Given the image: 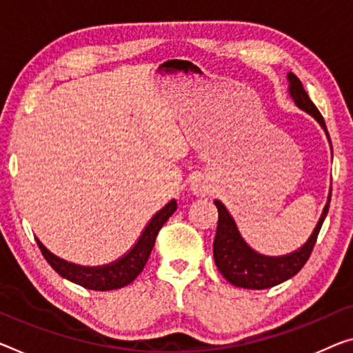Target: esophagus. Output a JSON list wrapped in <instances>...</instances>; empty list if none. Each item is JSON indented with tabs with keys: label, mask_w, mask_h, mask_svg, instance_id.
<instances>
[{
	"label": "esophagus",
	"mask_w": 353,
	"mask_h": 353,
	"mask_svg": "<svg viewBox=\"0 0 353 353\" xmlns=\"http://www.w3.org/2000/svg\"><path fill=\"white\" fill-rule=\"evenodd\" d=\"M194 191L197 194L202 192V186H200V184H194Z\"/></svg>",
	"instance_id": "esophagus-1"
}]
</instances>
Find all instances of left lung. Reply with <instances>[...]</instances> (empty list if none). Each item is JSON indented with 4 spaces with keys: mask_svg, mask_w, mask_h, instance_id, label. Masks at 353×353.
I'll use <instances>...</instances> for the list:
<instances>
[{
    "mask_svg": "<svg viewBox=\"0 0 353 353\" xmlns=\"http://www.w3.org/2000/svg\"><path fill=\"white\" fill-rule=\"evenodd\" d=\"M287 79H289V93L292 99L295 101V104L301 110L307 112L309 115L316 118L317 123L323 128L330 142V135L323 117L317 110V107L314 105V102L309 99L300 79L292 72L287 74ZM330 145H332V142H330ZM330 200H332V192L328 194V202L325 205L323 213L317 222L316 229H314L312 235L309 236V240L305 245L298 249V251L279 257L262 256V254L254 251L252 248H249L248 243L241 238L240 232H238V227L229 211L225 210L222 202L214 200L216 208H218V229H216V236L213 243V256L216 267H218L221 274L230 284L243 287V289L262 290L290 279L292 276H295L298 271L305 267L309 256H311L314 245L317 241L319 232H321L323 221L327 218Z\"/></svg>",
    "mask_w": 353,
    "mask_h": 353,
    "instance_id": "obj_1",
    "label": "left lung"
}]
</instances>
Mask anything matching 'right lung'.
Here are the masks:
<instances>
[{
	"label": "right lung",
	"mask_w": 353,
	"mask_h": 353,
	"mask_svg": "<svg viewBox=\"0 0 353 353\" xmlns=\"http://www.w3.org/2000/svg\"><path fill=\"white\" fill-rule=\"evenodd\" d=\"M176 202L170 200L164 208L159 210L140 235L139 241L132 246L131 251L124 254L121 259L115 262L102 265V267H80V265L66 262L48 251L42 243L36 238L37 246H39L42 256L46 257L48 265L57 271L59 276L69 279L70 283H75L90 290H113L121 289V287L131 284L137 276L142 273L143 267L148 262V257L156 243L162 225L165 224L167 219L175 213Z\"/></svg>",
	"instance_id": "add662e5"
}]
</instances>
